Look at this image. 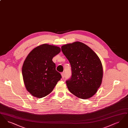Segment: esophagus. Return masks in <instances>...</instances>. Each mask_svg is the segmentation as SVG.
Listing matches in <instances>:
<instances>
[{
  "label": "esophagus",
  "instance_id": "1",
  "mask_svg": "<svg viewBox=\"0 0 128 128\" xmlns=\"http://www.w3.org/2000/svg\"><path fill=\"white\" fill-rule=\"evenodd\" d=\"M61 74L62 78H64V77H65V73H64V72H62V73H61Z\"/></svg>",
  "mask_w": 128,
  "mask_h": 128
}]
</instances>
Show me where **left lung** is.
I'll use <instances>...</instances> for the list:
<instances>
[{"label": "left lung", "instance_id": "1", "mask_svg": "<svg viewBox=\"0 0 128 128\" xmlns=\"http://www.w3.org/2000/svg\"><path fill=\"white\" fill-rule=\"evenodd\" d=\"M61 50L72 68V77L66 80L69 91L81 99L91 98L101 84L103 75L102 64L98 55L80 42L63 45Z\"/></svg>", "mask_w": 128, "mask_h": 128}]
</instances>
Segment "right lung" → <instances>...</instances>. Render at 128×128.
<instances>
[{"instance_id": "add662e5", "label": "right lung", "mask_w": 128, "mask_h": 128, "mask_svg": "<svg viewBox=\"0 0 128 128\" xmlns=\"http://www.w3.org/2000/svg\"><path fill=\"white\" fill-rule=\"evenodd\" d=\"M60 52L59 47L44 44L34 49L26 57L22 74L26 89L32 96L41 98L48 96L60 80L61 74L52 61Z\"/></svg>"}]
</instances>
